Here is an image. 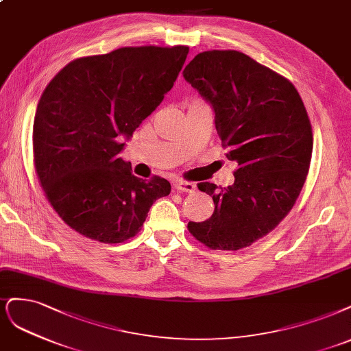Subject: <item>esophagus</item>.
<instances>
[{"instance_id":"34e87169","label":"esophagus","mask_w":351,"mask_h":351,"mask_svg":"<svg viewBox=\"0 0 351 351\" xmlns=\"http://www.w3.org/2000/svg\"><path fill=\"white\" fill-rule=\"evenodd\" d=\"M174 187L180 191H186V193H195L197 189L195 183H190V181H181V180L176 181Z\"/></svg>"}]
</instances>
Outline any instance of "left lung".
<instances>
[{
  "label": "left lung",
  "mask_w": 351,
  "mask_h": 351,
  "mask_svg": "<svg viewBox=\"0 0 351 351\" xmlns=\"http://www.w3.org/2000/svg\"><path fill=\"white\" fill-rule=\"evenodd\" d=\"M183 77L210 104L226 158L238 165L232 186L199 184L215 210L189 231L212 250L248 247L283 221L304 187L312 155L306 108L291 81L238 51L202 52Z\"/></svg>",
  "instance_id": "obj_1"
}]
</instances>
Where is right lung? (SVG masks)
<instances>
[{
    "label": "right lung",
    "mask_w": 351,
    "mask_h": 351,
    "mask_svg": "<svg viewBox=\"0 0 351 351\" xmlns=\"http://www.w3.org/2000/svg\"><path fill=\"white\" fill-rule=\"evenodd\" d=\"M187 46L120 47L72 60L47 84L33 123L34 167L62 221L100 243L135 237L165 178L147 181L119 158L136 128L170 91Z\"/></svg>",
    "instance_id": "add662e5"
}]
</instances>
